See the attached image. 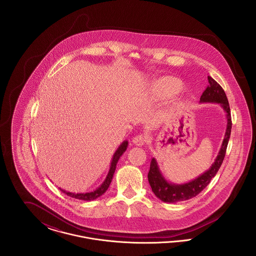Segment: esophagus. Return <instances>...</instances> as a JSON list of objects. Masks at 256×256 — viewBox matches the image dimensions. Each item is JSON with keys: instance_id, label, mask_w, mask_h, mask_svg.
<instances>
[{"instance_id": "1", "label": "esophagus", "mask_w": 256, "mask_h": 256, "mask_svg": "<svg viewBox=\"0 0 256 256\" xmlns=\"http://www.w3.org/2000/svg\"><path fill=\"white\" fill-rule=\"evenodd\" d=\"M145 138L143 135H137L132 139V143L135 146H141L145 144Z\"/></svg>"}]
</instances>
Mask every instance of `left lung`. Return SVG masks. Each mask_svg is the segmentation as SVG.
<instances>
[{
  "label": "left lung",
  "mask_w": 256,
  "mask_h": 256,
  "mask_svg": "<svg viewBox=\"0 0 256 256\" xmlns=\"http://www.w3.org/2000/svg\"><path fill=\"white\" fill-rule=\"evenodd\" d=\"M207 78H208L209 86L200 96V102L219 104L220 106L226 112V134H224L222 146L214 163L210 166L208 170L200 174L198 178H196L195 180H192L188 182L180 183V184L168 182L159 169L158 163L156 159L154 158L152 159L150 167L148 174V183L154 195L164 202L176 204L178 202L187 200L189 198H192L198 195L209 184L211 180L216 176L224 158L226 146L228 144V140L232 132L230 108L228 100L224 89L211 76H208Z\"/></svg>",
  "instance_id": "left-lung-1"
}]
</instances>
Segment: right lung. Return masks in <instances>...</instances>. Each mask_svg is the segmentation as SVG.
I'll return each mask as SVG.
<instances>
[{
  "label": "right lung",
  "mask_w": 256,
  "mask_h": 256,
  "mask_svg": "<svg viewBox=\"0 0 256 256\" xmlns=\"http://www.w3.org/2000/svg\"><path fill=\"white\" fill-rule=\"evenodd\" d=\"M128 145V140H124L122 144L119 146V148L116 150V152H114L112 159H111L110 170L108 172V176H106V180H104V182L102 183L98 187L97 189H95V190H93L91 192H86V193H72V192H68L66 190H63L61 188H60V190H61V192H63L64 194H66V195L69 196L71 198H76V200H93L98 198V196L104 195L106 193V191L110 187V183H111V180H112V178H113V174H114L115 170H116V165L118 163V160L122 156V154L126 150Z\"/></svg>",
  "instance_id": "right-lung-1"
}]
</instances>
